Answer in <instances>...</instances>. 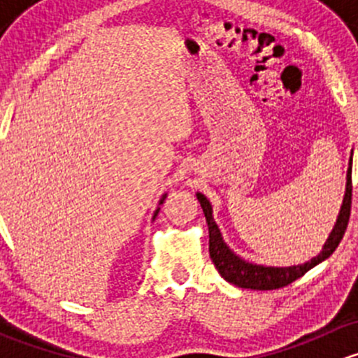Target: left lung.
<instances>
[{
	"label": "left lung",
	"instance_id": "obj_1",
	"mask_svg": "<svg viewBox=\"0 0 358 358\" xmlns=\"http://www.w3.org/2000/svg\"><path fill=\"white\" fill-rule=\"evenodd\" d=\"M197 199L201 202V208L204 211L206 222L209 227V256H211L213 263H215L216 270L220 275L230 284L237 287H244V289H256V291H272L280 289V287L289 286L296 279L305 275L310 268L319 265L326 258L336 251V248L341 243L343 236L348 227L350 215H352V161H350L348 169V178H346V194L345 201H343L341 213H339L338 223H336L333 234L327 239L326 246H324L322 252L310 259L305 265L298 266H287V268H275V266H262V265H252V263L244 262L239 256L234 255L229 248L225 246L220 234L218 227H216L215 220H213L211 204L206 199L202 194H197Z\"/></svg>",
	"mask_w": 358,
	"mask_h": 358
}]
</instances>
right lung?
I'll use <instances>...</instances> for the list:
<instances>
[{
    "mask_svg": "<svg viewBox=\"0 0 358 358\" xmlns=\"http://www.w3.org/2000/svg\"><path fill=\"white\" fill-rule=\"evenodd\" d=\"M161 202H162V201H161ZM156 213H157V211H156Z\"/></svg>",
    "mask_w": 358,
    "mask_h": 358,
    "instance_id": "right-lung-1",
    "label": "right lung"
}]
</instances>
